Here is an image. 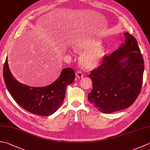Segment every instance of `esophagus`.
<instances>
[{"mask_svg":"<svg viewBox=\"0 0 150 150\" xmlns=\"http://www.w3.org/2000/svg\"><path fill=\"white\" fill-rule=\"evenodd\" d=\"M76 76H77L79 79H81V78L84 77V75L81 71H80V70H78L77 73H76Z\"/></svg>","mask_w":150,"mask_h":150,"instance_id":"1","label":"esophagus"}]
</instances>
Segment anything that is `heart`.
Here are the masks:
<instances>
[{
	"mask_svg": "<svg viewBox=\"0 0 150 150\" xmlns=\"http://www.w3.org/2000/svg\"><path fill=\"white\" fill-rule=\"evenodd\" d=\"M71 44L77 52L84 50L81 55L80 62L81 64L88 70L98 67L107 53L106 49L102 46L101 41L91 37L76 38L71 41Z\"/></svg>",
	"mask_w": 150,
	"mask_h": 150,
	"instance_id": "b5f03b06",
	"label": "heart"
}]
</instances>
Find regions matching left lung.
Wrapping results in <instances>:
<instances>
[{"mask_svg": "<svg viewBox=\"0 0 150 150\" xmlns=\"http://www.w3.org/2000/svg\"><path fill=\"white\" fill-rule=\"evenodd\" d=\"M124 36L125 42L89 75L93 88L88 100L104 113L128 108L141 90L144 60L135 38L129 33Z\"/></svg>", "mask_w": 150, "mask_h": 150, "instance_id": "left-lung-1", "label": "left lung"}]
</instances>
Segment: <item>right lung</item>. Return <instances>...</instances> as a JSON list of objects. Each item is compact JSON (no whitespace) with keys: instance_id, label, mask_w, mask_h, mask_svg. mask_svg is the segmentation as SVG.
<instances>
[{"instance_id":"1","label":"right lung","mask_w":150,"mask_h":150,"mask_svg":"<svg viewBox=\"0 0 150 150\" xmlns=\"http://www.w3.org/2000/svg\"><path fill=\"white\" fill-rule=\"evenodd\" d=\"M75 75L71 68H66L52 84L35 88L16 80L9 70L7 58L3 68L6 86L15 101L25 110L40 116H49L59 109L64 99L67 86L74 82Z\"/></svg>"}]
</instances>
